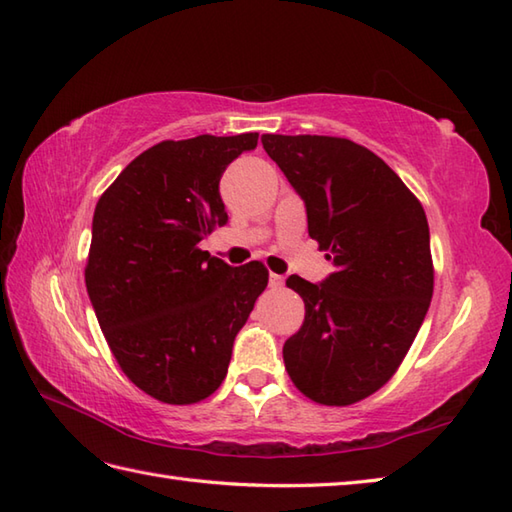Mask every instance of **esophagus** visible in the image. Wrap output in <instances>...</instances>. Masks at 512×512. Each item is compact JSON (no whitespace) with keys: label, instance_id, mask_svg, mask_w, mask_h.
I'll return each mask as SVG.
<instances>
[{"label":"esophagus","instance_id":"1","mask_svg":"<svg viewBox=\"0 0 512 512\" xmlns=\"http://www.w3.org/2000/svg\"><path fill=\"white\" fill-rule=\"evenodd\" d=\"M282 285H285V278H282L280 274H269V287L271 289H280Z\"/></svg>","mask_w":512,"mask_h":512}]
</instances>
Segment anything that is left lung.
<instances>
[{
    "instance_id": "8db88e82",
    "label": "left lung",
    "mask_w": 512,
    "mask_h": 512,
    "mask_svg": "<svg viewBox=\"0 0 512 512\" xmlns=\"http://www.w3.org/2000/svg\"><path fill=\"white\" fill-rule=\"evenodd\" d=\"M263 149L304 199L309 236L335 271L320 285L289 276L304 322L282 357L320 405L344 407L392 379L423 324L434 263L420 201L366 146L331 135H263Z\"/></svg>"
}]
</instances>
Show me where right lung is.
Returning a JSON list of instances; mask_svg holds the SVG:
<instances>
[{
	"mask_svg": "<svg viewBox=\"0 0 512 512\" xmlns=\"http://www.w3.org/2000/svg\"><path fill=\"white\" fill-rule=\"evenodd\" d=\"M258 133L164 140L102 192L85 285L129 381L168 405L199 403L223 383L234 337L269 271L230 267L199 249L227 223L219 181Z\"/></svg>",
	"mask_w": 512,
	"mask_h": 512,
	"instance_id": "obj_1",
	"label": "right lung"
}]
</instances>
